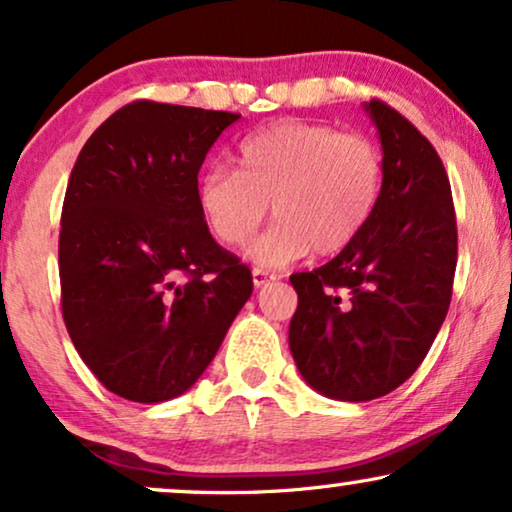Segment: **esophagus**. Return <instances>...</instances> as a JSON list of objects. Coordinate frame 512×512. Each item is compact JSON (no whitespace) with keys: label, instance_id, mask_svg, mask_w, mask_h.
I'll return each mask as SVG.
<instances>
[{"label":"esophagus","instance_id":"esophagus-1","mask_svg":"<svg viewBox=\"0 0 512 512\" xmlns=\"http://www.w3.org/2000/svg\"><path fill=\"white\" fill-rule=\"evenodd\" d=\"M276 274L274 271H267V269H252V283H255V288H262V286H269V283L276 281Z\"/></svg>","mask_w":512,"mask_h":512}]
</instances>
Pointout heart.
Segmentation results:
<instances>
[{"label":"heart","instance_id":"obj_1","mask_svg":"<svg viewBox=\"0 0 512 512\" xmlns=\"http://www.w3.org/2000/svg\"><path fill=\"white\" fill-rule=\"evenodd\" d=\"M234 167H208L198 205L219 241L241 248L269 212L276 224L252 260L283 267L309 250L335 255L366 229L383 191V153L361 134L283 120L241 141Z\"/></svg>","mask_w":512,"mask_h":512}]
</instances>
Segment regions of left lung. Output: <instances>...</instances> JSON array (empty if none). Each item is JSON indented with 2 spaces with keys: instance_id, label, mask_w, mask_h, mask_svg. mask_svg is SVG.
<instances>
[{
  "instance_id": "1",
  "label": "left lung",
  "mask_w": 512,
  "mask_h": 512,
  "mask_svg": "<svg viewBox=\"0 0 512 512\" xmlns=\"http://www.w3.org/2000/svg\"><path fill=\"white\" fill-rule=\"evenodd\" d=\"M383 144V191L366 229L331 262L290 276L297 309L290 352L316 392L371 401L416 373L446 319L458 231L435 146L373 99Z\"/></svg>"
}]
</instances>
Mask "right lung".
<instances>
[{"label":"right lung","instance_id":"1","mask_svg":"<svg viewBox=\"0 0 512 512\" xmlns=\"http://www.w3.org/2000/svg\"><path fill=\"white\" fill-rule=\"evenodd\" d=\"M238 113L134 101L82 146L58 236L61 312L101 385L158 404L215 359L252 274L210 236L205 155Z\"/></svg>","mask_w":512,"mask_h":512}]
</instances>
